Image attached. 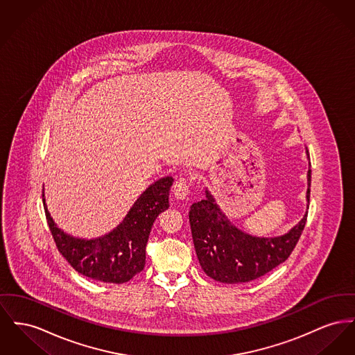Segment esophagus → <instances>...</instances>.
<instances>
[{
  "instance_id": "esophagus-1",
  "label": "esophagus",
  "mask_w": 355,
  "mask_h": 355,
  "mask_svg": "<svg viewBox=\"0 0 355 355\" xmlns=\"http://www.w3.org/2000/svg\"><path fill=\"white\" fill-rule=\"evenodd\" d=\"M189 189H190V184H189L188 180L184 178V177H180V178L174 182L173 191H174V196H175L178 200H185L189 196Z\"/></svg>"
}]
</instances>
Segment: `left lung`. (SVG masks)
Listing matches in <instances>:
<instances>
[{"label":"left lung","mask_w":355,"mask_h":355,"mask_svg":"<svg viewBox=\"0 0 355 355\" xmlns=\"http://www.w3.org/2000/svg\"><path fill=\"white\" fill-rule=\"evenodd\" d=\"M307 158H310L307 151ZM311 166V165H310ZM307 209L310 202L311 168L307 171ZM307 220L303 218L287 233L257 237L233 225L205 189V198L189 210L194 250L201 268L216 282L237 284L256 280L284 263L295 248Z\"/></svg>","instance_id":"1"}]
</instances>
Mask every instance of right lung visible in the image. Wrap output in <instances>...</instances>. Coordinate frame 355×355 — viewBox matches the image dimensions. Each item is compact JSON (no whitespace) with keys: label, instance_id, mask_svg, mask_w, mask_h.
Here are the masks:
<instances>
[{"label":"right lung","instance_id":"add662e5","mask_svg":"<svg viewBox=\"0 0 355 355\" xmlns=\"http://www.w3.org/2000/svg\"><path fill=\"white\" fill-rule=\"evenodd\" d=\"M173 177L151 184L137 198L125 218L103 236L80 239L60 230L45 204L46 221L64 259L80 275L103 283L122 284L145 268L146 244L151 227L159 213L168 208V191Z\"/></svg>","mask_w":355,"mask_h":355}]
</instances>
